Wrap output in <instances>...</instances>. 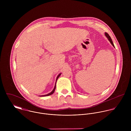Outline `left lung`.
<instances>
[{
	"label": "left lung",
	"mask_w": 131,
	"mask_h": 131,
	"mask_svg": "<svg viewBox=\"0 0 131 131\" xmlns=\"http://www.w3.org/2000/svg\"><path fill=\"white\" fill-rule=\"evenodd\" d=\"M105 36H106V37L108 38V40L110 41V42H111V43L112 44V46H113V47H114V44H113V42H112V39H111V37L110 36V35L107 33H105Z\"/></svg>",
	"instance_id": "1"
}]
</instances>
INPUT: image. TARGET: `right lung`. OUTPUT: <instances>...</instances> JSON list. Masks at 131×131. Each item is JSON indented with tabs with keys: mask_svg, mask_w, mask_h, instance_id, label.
<instances>
[{
	"mask_svg": "<svg viewBox=\"0 0 131 131\" xmlns=\"http://www.w3.org/2000/svg\"><path fill=\"white\" fill-rule=\"evenodd\" d=\"M60 75H61V74H59V75H58V76L57 77V78H56V81H57V79H58V78H59V77L60 76ZM56 85H55V86H54V88L53 90H52L50 93H49L48 94H46V95H45L41 96H49V95H50L54 93V91H55V90H56Z\"/></svg>",
	"mask_w": 131,
	"mask_h": 131,
	"instance_id": "add662e5",
	"label": "right lung"
}]
</instances>
